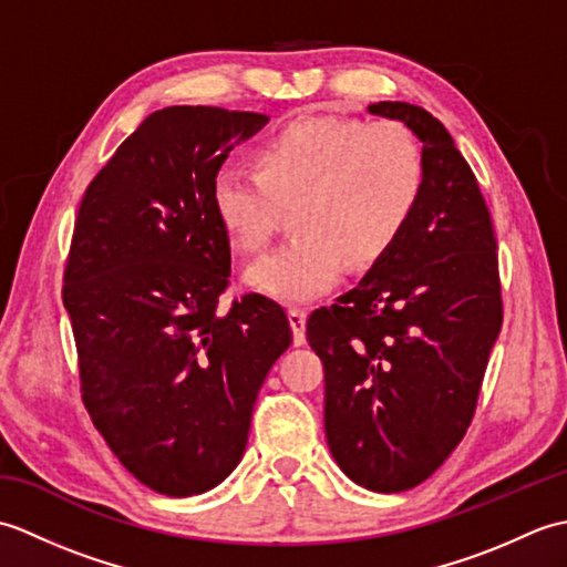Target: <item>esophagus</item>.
I'll return each instance as SVG.
<instances>
[{
  "mask_svg": "<svg viewBox=\"0 0 567 567\" xmlns=\"http://www.w3.org/2000/svg\"><path fill=\"white\" fill-rule=\"evenodd\" d=\"M287 319H290V327H292V336H295V346H302L307 341V311L299 309V307H290L287 309Z\"/></svg>",
  "mask_w": 567,
  "mask_h": 567,
  "instance_id": "34e87169",
  "label": "esophagus"
}]
</instances>
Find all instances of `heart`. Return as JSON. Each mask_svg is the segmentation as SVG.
Instances as JSON below:
<instances>
[{"mask_svg": "<svg viewBox=\"0 0 567 567\" xmlns=\"http://www.w3.org/2000/svg\"><path fill=\"white\" fill-rule=\"evenodd\" d=\"M424 153L400 122L299 116L256 148V173L221 167L212 209L228 240L260 250L290 207L292 236L252 262L246 282L282 302L331 290L346 260H380L412 221L424 192Z\"/></svg>", "mask_w": 567, "mask_h": 567, "instance_id": "b5f03b06", "label": "heart"}]
</instances>
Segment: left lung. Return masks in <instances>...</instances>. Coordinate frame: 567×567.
Masks as SVG:
<instances>
[{
  "mask_svg": "<svg viewBox=\"0 0 567 567\" xmlns=\"http://www.w3.org/2000/svg\"><path fill=\"white\" fill-rule=\"evenodd\" d=\"M370 114L414 131L424 192L396 244L351 292L311 311L323 363V429L353 483L404 492L463 441L502 329L489 209L449 131L426 110L378 102Z\"/></svg>",
  "mask_w": 567,
  "mask_h": 567,
  "instance_id": "1",
  "label": "left lung"
}]
</instances>
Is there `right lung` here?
<instances>
[{"mask_svg": "<svg viewBox=\"0 0 567 567\" xmlns=\"http://www.w3.org/2000/svg\"><path fill=\"white\" fill-rule=\"evenodd\" d=\"M265 124L219 106L153 112L92 179L75 219L63 305L82 402L118 463L167 497L231 475L262 380L292 343L268 297L219 311L231 246L212 183Z\"/></svg>", "mask_w": 567, "mask_h": 567, "instance_id": "add662e5", "label": "right lung"}]
</instances>
